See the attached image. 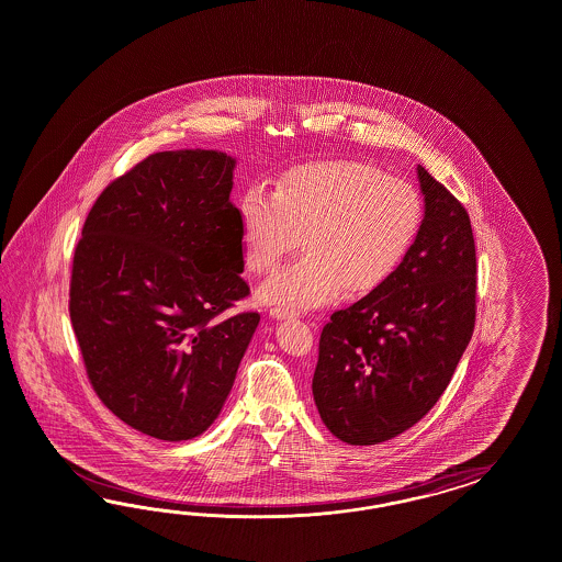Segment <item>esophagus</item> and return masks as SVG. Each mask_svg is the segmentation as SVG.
Wrapping results in <instances>:
<instances>
[{
  "instance_id": "esophagus-1",
  "label": "esophagus",
  "mask_w": 562,
  "mask_h": 562,
  "mask_svg": "<svg viewBox=\"0 0 562 562\" xmlns=\"http://www.w3.org/2000/svg\"><path fill=\"white\" fill-rule=\"evenodd\" d=\"M270 315L276 317V319H286V317L294 315V311L286 308V306H272V308H270Z\"/></svg>"
}]
</instances>
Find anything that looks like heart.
I'll return each mask as SVG.
<instances>
[{
    "label": "heart",
    "instance_id": "1",
    "mask_svg": "<svg viewBox=\"0 0 562 562\" xmlns=\"http://www.w3.org/2000/svg\"><path fill=\"white\" fill-rule=\"evenodd\" d=\"M425 218L409 181L364 162H317L286 172L276 191L254 186L240 200L245 263L266 273L305 235V254L273 272L259 296L306 308L341 289L381 286L408 256Z\"/></svg>",
    "mask_w": 562,
    "mask_h": 562
}]
</instances>
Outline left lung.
<instances>
[{
    "mask_svg": "<svg viewBox=\"0 0 562 562\" xmlns=\"http://www.w3.org/2000/svg\"><path fill=\"white\" fill-rule=\"evenodd\" d=\"M425 218L397 270L322 329L313 397L348 445L416 425L458 369L476 322V247L460 200L418 167Z\"/></svg>",
    "mask_w": 562,
    "mask_h": 562,
    "instance_id": "8db88e82",
    "label": "left lung"
}]
</instances>
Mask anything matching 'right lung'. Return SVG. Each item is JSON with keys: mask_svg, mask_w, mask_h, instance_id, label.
<instances>
[{"mask_svg": "<svg viewBox=\"0 0 562 562\" xmlns=\"http://www.w3.org/2000/svg\"><path fill=\"white\" fill-rule=\"evenodd\" d=\"M235 158L154 153L102 189L69 280V317L86 374L125 425L188 441L221 414L257 311L249 296Z\"/></svg>", "mask_w": 562, "mask_h": 562, "instance_id": "obj_1", "label": "right lung"}]
</instances>
